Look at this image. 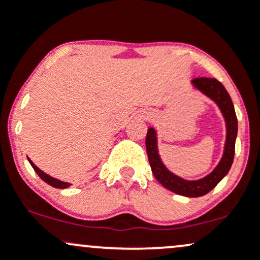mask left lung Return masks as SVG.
Returning <instances> with one entry per match:
<instances>
[{"instance_id":"1","label":"left lung","mask_w":260,"mask_h":260,"mask_svg":"<svg viewBox=\"0 0 260 260\" xmlns=\"http://www.w3.org/2000/svg\"><path fill=\"white\" fill-rule=\"evenodd\" d=\"M194 88L201 90L203 94L210 98L214 103L217 104L219 109L226 122V142L225 150L220 160L219 165L214 169V171L204 178L197 181H187L172 174L166 169L159 156L157 151V139L156 131L154 128H149L145 138V145H147V153L149 164H150L151 171L157 181L169 190L176 193V194L184 197H202L210 192L220 181L228 175L234 162L235 156V143L237 137V117H236L235 107L232 104L228 90L221 83L215 78H194L192 80Z\"/></svg>"}]
</instances>
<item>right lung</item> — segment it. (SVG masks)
<instances>
[{"label": "right lung", "mask_w": 260, "mask_h": 260, "mask_svg": "<svg viewBox=\"0 0 260 260\" xmlns=\"http://www.w3.org/2000/svg\"><path fill=\"white\" fill-rule=\"evenodd\" d=\"M28 160H29V162H30V165L32 166V169L35 170V172H37V174L39 175V177H40L43 181L46 182L47 184H50V186H52L55 188H62V189H63V188H67V187L71 186V183H68V182H62L59 180H56V178L51 177V176L45 174L44 171H41L40 169L37 168V166L34 165V162H32L30 159H28Z\"/></svg>", "instance_id": "1"}]
</instances>
